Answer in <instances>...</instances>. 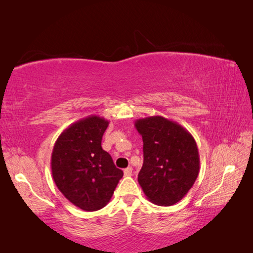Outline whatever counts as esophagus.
I'll list each match as a JSON object with an SVG mask.
<instances>
[{
	"instance_id": "1",
	"label": "esophagus",
	"mask_w": 253,
	"mask_h": 253,
	"mask_svg": "<svg viewBox=\"0 0 253 253\" xmlns=\"http://www.w3.org/2000/svg\"><path fill=\"white\" fill-rule=\"evenodd\" d=\"M131 174H132V169L131 168H127V169H124V175H125V176H131Z\"/></svg>"
}]
</instances>
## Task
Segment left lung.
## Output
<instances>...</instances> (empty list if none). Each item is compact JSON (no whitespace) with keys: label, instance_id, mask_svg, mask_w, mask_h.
Masks as SVG:
<instances>
[{"label":"left lung","instance_id":"obj_1","mask_svg":"<svg viewBox=\"0 0 253 253\" xmlns=\"http://www.w3.org/2000/svg\"><path fill=\"white\" fill-rule=\"evenodd\" d=\"M143 138L144 163L138 183L146 198L160 207L181 201L200 172L198 145L188 130L162 116L137 119Z\"/></svg>","mask_w":253,"mask_h":253}]
</instances>
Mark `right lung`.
<instances>
[{
	"label": "right lung",
	"instance_id": "1",
	"mask_svg": "<svg viewBox=\"0 0 253 253\" xmlns=\"http://www.w3.org/2000/svg\"><path fill=\"white\" fill-rule=\"evenodd\" d=\"M108 125L107 119L91 115L66 128L53 146L51 170L55 185L84 211L106 207L124 175L101 147Z\"/></svg>",
	"mask_w": 253,
	"mask_h": 253
}]
</instances>
